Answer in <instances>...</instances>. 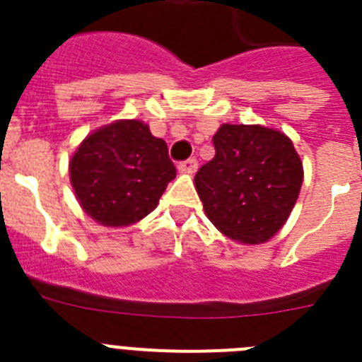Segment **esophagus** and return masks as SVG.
<instances>
[{
	"label": "esophagus",
	"mask_w": 362,
	"mask_h": 362,
	"mask_svg": "<svg viewBox=\"0 0 362 362\" xmlns=\"http://www.w3.org/2000/svg\"><path fill=\"white\" fill-rule=\"evenodd\" d=\"M197 159L189 158L186 159V161H180V163H178V170H182V173H195V170H197Z\"/></svg>",
	"instance_id": "1"
}]
</instances>
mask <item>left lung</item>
Segmentation results:
<instances>
[{
    "label": "left lung",
    "instance_id": "left-lung-1",
    "mask_svg": "<svg viewBox=\"0 0 362 362\" xmlns=\"http://www.w3.org/2000/svg\"><path fill=\"white\" fill-rule=\"evenodd\" d=\"M216 156L195 175L209 220L233 240L259 244L286 223L303 186V163L284 133L223 124Z\"/></svg>",
    "mask_w": 362,
    "mask_h": 362
}]
</instances>
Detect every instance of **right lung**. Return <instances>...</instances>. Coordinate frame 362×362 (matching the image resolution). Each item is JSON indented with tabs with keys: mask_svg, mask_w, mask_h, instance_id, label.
I'll list each match as a JSON object with an SVG mask.
<instances>
[{
	"mask_svg": "<svg viewBox=\"0 0 362 362\" xmlns=\"http://www.w3.org/2000/svg\"><path fill=\"white\" fill-rule=\"evenodd\" d=\"M69 169L82 209L110 227L131 226L150 214L176 176L163 139L136 120L115 122L86 136Z\"/></svg>",
	"mask_w": 362,
	"mask_h": 362,
	"instance_id": "add662e5",
	"label": "right lung"
}]
</instances>
